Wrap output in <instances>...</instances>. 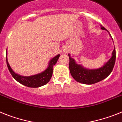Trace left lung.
<instances>
[{
  "mask_svg": "<svg viewBox=\"0 0 122 122\" xmlns=\"http://www.w3.org/2000/svg\"><path fill=\"white\" fill-rule=\"evenodd\" d=\"M101 29L106 30L102 26H101ZM68 57L70 59V71L73 78L79 83L86 85H92L101 81L111 74L115 65L116 52L115 49H114L112 52V57L109 61L101 68L96 70H88L83 68L80 65L76 63L75 60L71 58L70 54H68Z\"/></svg>",
  "mask_w": 122,
  "mask_h": 122,
  "instance_id": "1",
  "label": "left lung"
}]
</instances>
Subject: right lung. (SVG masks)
<instances>
[{"label":"right lung","instance_id":"right-lung-1","mask_svg":"<svg viewBox=\"0 0 122 122\" xmlns=\"http://www.w3.org/2000/svg\"><path fill=\"white\" fill-rule=\"evenodd\" d=\"M59 57H60V55L58 54L50 61L49 66L45 71H44L43 72L41 73L37 74L35 75L30 76H23L19 75L15 73L9 65L8 61H7V57H6V61H7V66H8L9 70L11 73V76L18 82L22 84L23 85L30 87V88H38V87L45 85L49 81L52 75L53 66L57 63Z\"/></svg>","mask_w":122,"mask_h":122}]
</instances>
